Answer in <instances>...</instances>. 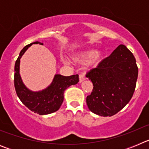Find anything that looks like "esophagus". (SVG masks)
<instances>
[{"label":"esophagus","mask_w":149,"mask_h":149,"mask_svg":"<svg viewBox=\"0 0 149 149\" xmlns=\"http://www.w3.org/2000/svg\"><path fill=\"white\" fill-rule=\"evenodd\" d=\"M85 79H86V78H85V77H84L83 74H81V75L79 76V82L82 83L83 81H85Z\"/></svg>","instance_id":"obj_1"}]
</instances>
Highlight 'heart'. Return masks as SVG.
Instances as JSON below:
<instances>
[{"label":"heart","instance_id":"b5f03b06","mask_svg":"<svg viewBox=\"0 0 149 149\" xmlns=\"http://www.w3.org/2000/svg\"><path fill=\"white\" fill-rule=\"evenodd\" d=\"M104 57V54L102 51H95L94 49H89L84 51L81 53L77 54V55L74 56V60L79 63H85L89 61V64L90 65H98ZM66 63V61H63Z\"/></svg>","mask_w":149,"mask_h":149}]
</instances>
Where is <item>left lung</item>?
Masks as SVG:
<instances>
[{"mask_svg":"<svg viewBox=\"0 0 149 149\" xmlns=\"http://www.w3.org/2000/svg\"><path fill=\"white\" fill-rule=\"evenodd\" d=\"M86 76L94 86L86 97L88 108L101 116H112L132 98L138 68L133 54L126 46L120 45Z\"/></svg>","mask_w":149,"mask_h":149,"instance_id":"left-lung-1","label":"left lung"}]
</instances>
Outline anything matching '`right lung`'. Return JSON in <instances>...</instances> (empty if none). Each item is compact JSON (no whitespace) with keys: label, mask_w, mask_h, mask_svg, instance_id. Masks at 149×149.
<instances>
[{"label":"right lung","mask_w":149,"mask_h":149,"mask_svg":"<svg viewBox=\"0 0 149 149\" xmlns=\"http://www.w3.org/2000/svg\"><path fill=\"white\" fill-rule=\"evenodd\" d=\"M33 44L43 45L40 42H35L26 45L21 51L15 64L14 85L17 95L29 110L39 115H47L60 109L64 98V91L72 85L77 84L79 82V77L78 74L67 77L61 74H55L51 85L46 89L39 92H33L27 89L22 82L19 73L20 59L27 48Z\"/></svg>","instance_id":"right-lung-1"}]
</instances>
